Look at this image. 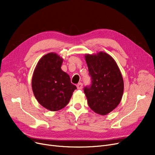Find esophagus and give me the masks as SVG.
I'll list each match as a JSON object with an SVG mask.
<instances>
[{"mask_svg": "<svg viewBox=\"0 0 155 155\" xmlns=\"http://www.w3.org/2000/svg\"><path fill=\"white\" fill-rule=\"evenodd\" d=\"M83 87V84L82 83H78L77 85V87L78 89H82Z\"/></svg>", "mask_w": 155, "mask_h": 155, "instance_id": "obj_1", "label": "esophagus"}]
</instances>
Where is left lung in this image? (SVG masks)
I'll list each match as a JSON object with an SVG mask.
<instances>
[{
  "mask_svg": "<svg viewBox=\"0 0 155 155\" xmlns=\"http://www.w3.org/2000/svg\"><path fill=\"white\" fill-rule=\"evenodd\" d=\"M91 84L84 88L90 108L95 113L106 115L120 103L124 82L115 60L105 53L86 54Z\"/></svg>",
  "mask_w": 155,
  "mask_h": 155,
  "instance_id": "1",
  "label": "left lung"
}]
</instances>
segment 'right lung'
I'll list each match as a JSON object with an SVG mask.
<instances>
[{"instance_id": "add662e5", "label": "right lung", "mask_w": 155, "mask_h": 155, "mask_svg": "<svg viewBox=\"0 0 155 155\" xmlns=\"http://www.w3.org/2000/svg\"><path fill=\"white\" fill-rule=\"evenodd\" d=\"M63 58L50 53L38 61L32 78V89L38 102L51 111H57L68 104L77 87L61 68Z\"/></svg>"}]
</instances>
